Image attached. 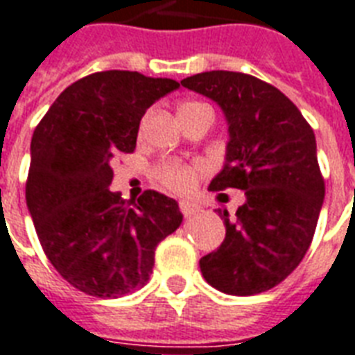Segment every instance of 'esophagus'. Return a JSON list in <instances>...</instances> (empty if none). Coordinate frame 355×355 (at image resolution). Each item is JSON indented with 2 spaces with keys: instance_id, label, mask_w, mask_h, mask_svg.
Wrapping results in <instances>:
<instances>
[{
  "instance_id": "34e87169",
  "label": "esophagus",
  "mask_w": 355,
  "mask_h": 355,
  "mask_svg": "<svg viewBox=\"0 0 355 355\" xmlns=\"http://www.w3.org/2000/svg\"><path fill=\"white\" fill-rule=\"evenodd\" d=\"M180 209H181V213L185 215V217L191 218L200 211V206L198 204H194V202H189V200H181Z\"/></svg>"
}]
</instances>
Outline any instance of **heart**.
Segmentation results:
<instances>
[{"label": "heart", "instance_id": "obj_1", "mask_svg": "<svg viewBox=\"0 0 355 355\" xmlns=\"http://www.w3.org/2000/svg\"><path fill=\"white\" fill-rule=\"evenodd\" d=\"M202 106V103H183L180 106V116L185 112H191L194 108ZM204 168L198 162L193 164H183V162H164L162 166L157 170V178L166 185V187L174 189V191H189L194 187V183L198 180L200 172Z\"/></svg>", "mask_w": 355, "mask_h": 355}]
</instances>
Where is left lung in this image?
<instances>
[{
  "instance_id": "left-lung-1",
  "label": "left lung",
  "mask_w": 355,
  "mask_h": 355,
  "mask_svg": "<svg viewBox=\"0 0 355 355\" xmlns=\"http://www.w3.org/2000/svg\"><path fill=\"white\" fill-rule=\"evenodd\" d=\"M181 86L217 103L228 123L225 164L209 191H245L236 217L218 209L225 241L202 257V275L225 294L266 292L300 266L324 204L313 129L284 93L250 74L209 71Z\"/></svg>"
}]
</instances>
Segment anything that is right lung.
Wrapping results in <instances>:
<instances>
[{"instance_id":"1","label":"right lung","mask_w":355,"mask_h":355,"mask_svg":"<svg viewBox=\"0 0 355 355\" xmlns=\"http://www.w3.org/2000/svg\"><path fill=\"white\" fill-rule=\"evenodd\" d=\"M178 87L137 71L89 74L37 125L26 202L44 254L74 288L97 297L142 288L157 245L180 228L174 198L146 191L130 207L110 191V161L135 151L146 110Z\"/></svg>"}]
</instances>
